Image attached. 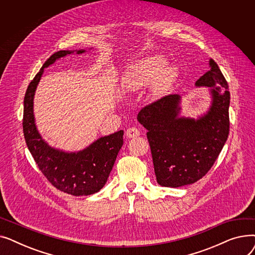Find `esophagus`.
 Returning <instances> with one entry per match:
<instances>
[{"label": "esophagus", "instance_id": "obj_1", "mask_svg": "<svg viewBox=\"0 0 255 255\" xmlns=\"http://www.w3.org/2000/svg\"><path fill=\"white\" fill-rule=\"evenodd\" d=\"M125 134H126L127 137L133 138V137L139 136V135H140V132H139V130H138L137 128H129V129L126 130Z\"/></svg>", "mask_w": 255, "mask_h": 255}]
</instances>
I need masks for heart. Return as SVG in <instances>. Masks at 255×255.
Returning <instances> with one entry per match:
<instances>
[{
  "instance_id": "b5f03b06",
  "label": "heart",
  "mask_w": 255,
  "mask_h": 255,
  "mask_svg": "<svg viewBox=\"0 0 255 255\" xmlns=\"http://www.w3.org/2000/svg\"><path fill=\"white\" fill-rule=\"evenodd\" d=\"M177 74L176 66L165 63L162 56H149L130 66L123 80V88L127 92H137L149 86L150 95L160 97L169 90Z\"/></svg>"
}]
</instances>
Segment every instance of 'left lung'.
Listing matches in <instances>:
<instances>
[{
  "label": "left lung",
  "instance_id": "8db88e82",
  "mask_svg": "<svg viewBox=\"0 0 255 255\" xmlns=\"http://www.w3.org/2000/svg\"><path fill=\"white\" fill-rule=\"evenodd\" d=\"M195 83L207 87L211 105L197 119L180 117L181 96L168 95L144 106L138 122L148 130L154 170L160 186L189 185L202 179L216 161L230 132L229 85L216 62Z\"/></svg>",
  "mask_w": 255,
  "mask_h": 255
}]
</instances>
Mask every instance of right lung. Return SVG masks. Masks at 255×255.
<instances>
[{
  "instance_id": "add662e5",
  "label": "right lung",
  "mask_w": 255,
  "mask_h": 255,
  "mask_svg": "<svg viewBox=\"0 0 255 255\" xmlns=\"http://www.w3.org/2000/svg\"><path fill=\"white\" fill-rule=\"evenodd\" d=\"M84 53L85 49L75 50ZM74 50H60L43 64L26 89L23 100L24 139L36 164L57 189L74 196L91 195L105 185L118 153L123 145L124 131L102 136L78 152H65L50 146L40 134L34 117V96L44 68Z\"/></svg>"
}]
</instances>
